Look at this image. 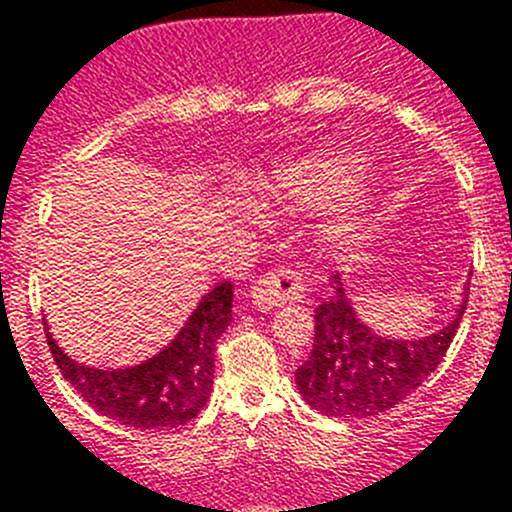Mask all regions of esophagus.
Masks as SVG:
<instances>
[{"label": "esophagus", "mask_w": 512, "mask_h": 512, "mask_svg": "<svg viewBox=\"0 0 512 512\" xmlns=\"http://www.w3.org/2000/svg\"><path fill=\"white\" fill-rule=\"evenodd\" d=\"M251 297L253 305L261 307V310H274V307H282L287 302L302 300L305 297V282H302L295 269L279 266V269L261 274L253 282Z\"/></svg>", "instance_id": "obj_1"}]
</instances>
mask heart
Returning <instances> with one entry per match:
<instances>
[{
  "instance_id": "heart-1",
  "label": "heart",
  "mask_w": 512,
  "mask_h": 512,
  "mask_svg": "<svg viewBox=\"0 0 512 512\" xmlns=\"http://www.w3.org/2000/svg\"><path fill=\"white\" fill-rule=\"evenodd\" d=\"M366 161L361 153L328 151L315 156L297 158L274 169L269 176V192L279 200H287L302 210H325L348 200L351 192L364 179ZM366 225V205L348 207L336 223L330 225V235L336 241H356Z\"/></svg>"
}]
</instances>
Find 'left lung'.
I'll return each mask as SVG.
<instances>
[{
    "label": "left lung",
    "mask_w": 512,
    "mask_h": 512,
    "mask_svg": "<svg viewBox=\"0 0 512 512\" xmlns=\"http://www.w3.org/2000/svg\"><path fill=\"white\" fill-rule=\"evenodd\" d=\"M333 295L315 307V343L295 382L310 408L336 418H369L413 395L449 351L467 310V295L456 318L423 338L379 336L356 315L341 274Z\"/></svg>",
    "instance_id": "1"
}]
</instances>
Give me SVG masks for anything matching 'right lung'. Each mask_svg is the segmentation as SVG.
<instances>
[{"label":"right lung","instance_id":"add662e5","mask_svg":"<svg viewBox=\"0 0 512 512\" xmlns=\"http://www.w3.org/2000/svg\"><path fill=\"white\" fill-rule=\"evenodd\" d=\"M230 312L233 284L220 282L202 297L169 346L125 369L79 364L63 354L51 333L45 336L63 379L99 415L138 431H153L189 423L205 408L215 377V343L233 320Z\"/></svg>","mask_w":512,"mask_h":512}]
</instances>
